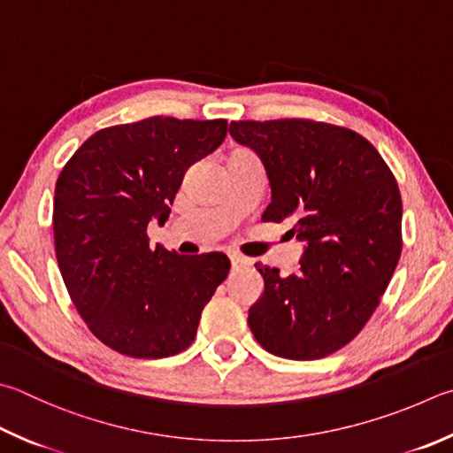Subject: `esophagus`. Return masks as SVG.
<instances>
[{"instance_id":"obj_1","label":"esophagus","mask_w":453,"mask_h":453,"mask_svg":"<svg viewBox=\"0 0 453 453\" xmlns=\"http://www.w3.org/2000/svg\"><path fill=\"white\" fill-rule=\"evenodd\" d=\"M229 261H232V269L234 271H242V269H248L251 267V261L242 257V255H229Z\"/></svg>"}]
</instances>
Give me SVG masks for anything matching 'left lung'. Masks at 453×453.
<instances>
[{"label":"left lung","mask_w":453,"mask_h":453,"mask_svg":"<svg viewBox=\"0 0 453 453\" xmlns=\"http://www.w3.org/2000/svg\"><path fill=\"white\" fill-rule=\"evenodd\" d=\"M229 134L265 166L271 203L303 243L297 273L259 265L265 289L248 323L263 349L291 360L333 355L363 331L402 251L396 178L366 138L307 119L234 120Z\"/></svg>","instance_id":"8db88e82"}]
</instances>
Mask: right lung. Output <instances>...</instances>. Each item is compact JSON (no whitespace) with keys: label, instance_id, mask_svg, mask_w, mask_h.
Wrapping results in <instances>:
<instances>
[{"label":"right lung","instance_id":"right-lung-1","mask_svg":"<svg viewBox=\"0 0 453 453\" xmlns=\"http://www.w3.org/2000/svg\"><path fill=\"white\" fill-rule=\"evenodd\" d=\"M227 122L150 117L95 133L55 186V253L73 305L98 341L133 358L190 347L203 307L229 273L224 253L150 248L186 170L224 142Z\"/></svg>","mask_w":453,"mask_h":453}]
</instances>
